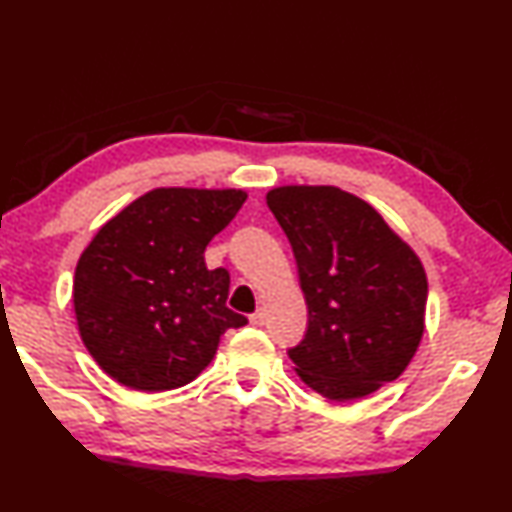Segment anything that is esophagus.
<instances>
[{"label":"esophagus","instance_id":"esophagus-1","mask_svg":"<svg viewBox=\"0 0 512 512\" xmlns=\"http://www.w3.org/2000/svg\"><path fill=\"white\" fill-rule=\"evenodd\" d=\"M249 323H252V326H263V323H265V310L258 308L256 313L249 315Z\"/></svg>","mask_w":512,"mask_h":512}]
</instances>
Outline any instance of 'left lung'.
<instances>
[{
	"label": "left lung",
	"instance_id": "obj_1",
	"mask_svg": "<svg viewBox=\"0 0 512 512\" xmlns=\"http://www.w3.org/2000/svg\"><path fill=\"white\" fill-rule=\"evenodd\" d=\"M267 206L293 247L308 330L289 358L310 389L350 402L393 382L426 321L419 256L373 206L336 186H278Z\"/></svg>",
	"mask_w": 512,
	"mask_h": 512
}]
</instances>
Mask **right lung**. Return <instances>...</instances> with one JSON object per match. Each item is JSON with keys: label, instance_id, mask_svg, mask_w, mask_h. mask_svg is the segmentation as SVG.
I'll return each mask as SVG.
<instances>
[{"label": "right lung", "instance_id": "right-lung-1", "mask_svg": "<svg viewBox=\"0 0 512 512\" xmlns=\"http://www.w3.org/2000/svg\"><path fill=\"white\" fill-rule=\"evenodd\" d=\"M239 189H154L104 223L73 278L86 350L112 380L156 393L189 384L221 334L247 319L226 306L230 273L206 245L239 213Z\"/></svg>", "mask_w": 512, "mask_h": 512}]
</instances>
